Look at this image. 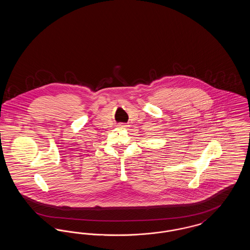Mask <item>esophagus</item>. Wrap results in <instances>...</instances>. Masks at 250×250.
<instances>
[{
    "label": "esophagus",
    "mask_w": 250,
    "mask_h": 250,
    "mask_svg": "<svg viewBox=\"0 0 250 250\" xmlns=\"http://www.w3.org/2000/svg\"><path fill=\"white\" fill-rule=\"evenodd\" d=\"M127 125H125V124H120V125H118V127L119 128H125Z\"/></svg>",
    "instance_id": "obj_1"
}]
</instances>
